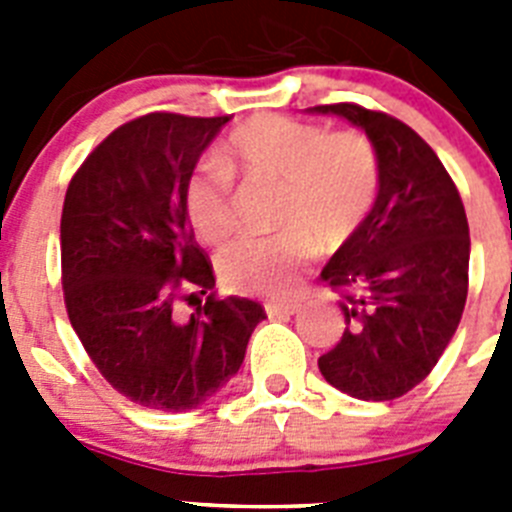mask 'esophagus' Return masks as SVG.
<instances>
[{
	"label": "esophagus",
	"mask_w": 512,
	"mask_h": 512,
	"mask_svg": "<svg viewBox=\"0 0 512 512\" xmlns=\"http://www.w3.org/2000/svg\"><path fill=\"white\" fill-rule=\"evenodd\" d=\"M264 310L269 318H287V315H295L300 305L297 302H266Z\"/></svg>",
	"instance_id": "34e87169"
}]
</instances>
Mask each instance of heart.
Masks as SVG:
<instances>
[{"mask_svg": "<svg viewBox=\"0 0 512 512\" xmlns=\"http://www.w3.org/2000/svg\"><path fill=\"white\" fill-rule=\"evenodd\" d=\"M223 164L189 176L184 207L202 241L223 243L238 225L233 174L277 184L274 235L230 243L217 274L235 292L289 295L315 253L338 251L364 228L382 189V161L361 130L330 133L315 122L256 115L225 140Z\"/></svg>", "mask_w": 512, "mask_h": 512, "instance_id": "1", "label": "heart"}]
</instances>
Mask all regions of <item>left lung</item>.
Masks as SVG:
<instances>
[{
	"label": "left lung",
	"instance_id": "8db88e82",
	"mask_svg": "<svg viewBox=\"0 0 512 512\" xmlns=\"http://www.w3.org/2000/svg\"><path fill=\"white\" fill-rule=\"evenodd\" d=\"M366 130L382 189L364 228L333 253L323 284L343 297L346 328L318 359L336 390L395 400L423 382L459 328L469 289V223L454 179L397 117L354 102L318 104Z\"/></svg>",
	"mask_w": 512,
	"mask_h": 512
}]
</instances>
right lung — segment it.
<instances>
[{
	"label": "right lung",
	"instance_id": "1",
	"mask_svg": "<svg viewBox=\"0 0 512 512\" xmlns=\"http://www.w3.org/2000/svg\"><path fill=\"white\" fill-rule=\"evenodd\" d=\"M228 120L135 117L84 158L66 189V312L99 374L143 408L202 405L241 369L248 338L266 318L259 302L217 297L184 207L194 166ZM192 299L198 310L182 319L175 307Z\"/></svg>",
	"mask_w": 512,
	"mask_h": 512
}]
</instances>
